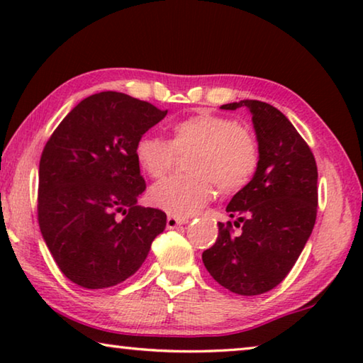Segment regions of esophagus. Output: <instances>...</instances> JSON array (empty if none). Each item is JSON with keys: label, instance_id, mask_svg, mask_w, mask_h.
Returning <instances> with one entry per match:
<instances>
[{"label": "esophagus", "instance_id": "1", "mask_svg": "<svg viewBox=\"0 0 363 363\" xmlns=\"http://www.w3.org/2000/svg\"><path fill=\"white\" fill-rule=\"evenodd\" d=\"M189 219L186 218H176V216H168L167 219V227L168 229H177V227L182 224H187Z\"/></svg>", "mask_w": 363, "mask_h": 363}]
</instances>
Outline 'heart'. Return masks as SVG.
<instances>
[{
  "label": "heart",
  "mask_w": 363,
  "mask_h": 363,
  "mask_svg": "<svg viewBox=\"0 0 363 363\" xmlns=\"http://www.w3.org/2000/svg\"><path fill=\"white\" fill-rule=\"evenodd\" d=\"M177 155L190 153L186 176H173L149 190L150 203L176 218H189L214 199L216 190L243 189L259 167V147L247 128L227 116L200 112L177 121L171 139L143 134L134 145L136 162L150 177H162Z\"/></svg>",
  "instance_id": "obj_1"
}]
</instances>
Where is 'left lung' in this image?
<instances>
[{
  "label": "left lung",
  "instance_id": "left-lung-1",
  "mask_svg": "<svg viewBox=\"0 0 363 363\" xmlns=\"http://www.w3.org/2000/svg\"><path fill=\"white\" fill-rule=\"evenodd\" d=\"M247 107L259 147V167L232 196L230 220L201 259L211 277L232 293L256 296L277 286L309 240L317 218V164L309 145L286 116L270 104L245 99L220 106Z\"/></svg>",
  "mask_w": 363,
  "mask_h": 363
}]
</instances>
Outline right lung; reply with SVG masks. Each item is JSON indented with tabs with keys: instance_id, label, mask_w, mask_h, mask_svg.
Masks as SVG:
<instances>
[{
	"instance_id": "1",
	"label": "right lung",
	"mask_w": 363,
	"mask_h": 363,
	"mask_svg": "<svg viewBox=\"0 0 363 363\" xmlns=\"http://www.w3.org/2000/svg\"><path fill=\"white\" fill-rule=\"evenodd\" d=\"M167 113L106 91L73 107L46 143L40 160V230L73 284L102 290L125 281L167 227L162 210L138 205L145 181L134 157L138 139Z\"/></svg>"
}]
</instances>
